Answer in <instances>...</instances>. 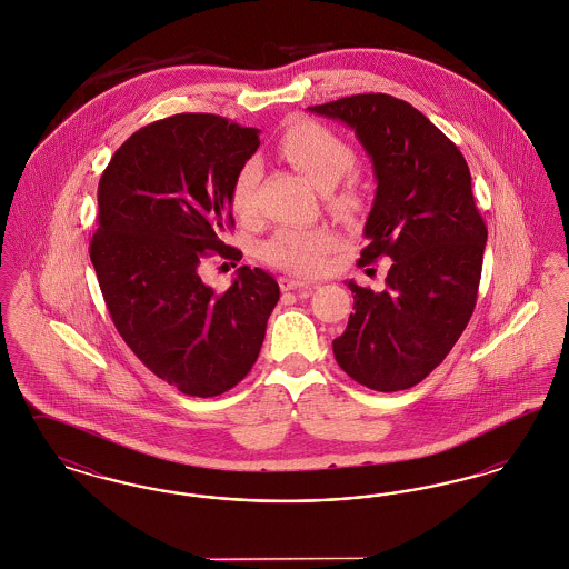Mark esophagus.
Segmentation results:
<instances>
[{
	"mask_svg": "<svg viewBox=\"0 0 569 569\" xmlns=\"http://www.w3.org/2000/svg\"><path fill=\"white\" fill-rule=\"evenodd\" d=\"M279 288L283 290V292H292V290H298V292H311V283L309 281H300V279H292V277H281L279 279Z\"/></svg>",
	"mask_w": 569,
	"mask_h": 569,
	"instance_id": "34e87169",
	"label": "esophagus"
}]
</instances>
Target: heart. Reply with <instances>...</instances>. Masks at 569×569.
Here are the masks:
<instances>
[{
  "label": "heart",
  "instance_id": "heart-1",
  "mask_svg": "<svg viewBox=\"0 0 569 569\" xmlns=\"http://www.w3.org/2000/svg\"><path fill=\"white\" fill-rule=\"evenodd\" d=\"M277 153L298 168L320 190L335 188L356 162L352 147L316 121L288 126L274 142ZM262 177L258 160L239 166L230 186V207L234 216L249 219L256 213V190ZM332 207L343 213L358 209V193L348 186L335 191ZM337 243V234L326 226H281L262 244V258L279 271L311 277L322 272L326 256Z\"/></svg>",
  "mask_w": 569,
  "mask_h": 569
}]
</instances>
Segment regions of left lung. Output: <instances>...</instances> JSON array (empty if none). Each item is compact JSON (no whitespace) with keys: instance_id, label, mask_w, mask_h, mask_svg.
<instances>
[{"instance_id":"left-lung-1","label":"left lung","mask_w":569,"mask_h":569,"mask_svg":"<svg viewBox=\"0 0 569 569\" xmlns=\"http://www.w3.org/2000/svg\"><path fill=\"white\" fill-rule=\"evenodd\" d=\"M309 110L348 123L373 162L378 191L358 264L392 260L386 290L348 283L353 313L332 352L358 383L407 390L455 348L478 300L488 232L469 166L399 98L358 93Z\"/></svg>"}]
</instances>
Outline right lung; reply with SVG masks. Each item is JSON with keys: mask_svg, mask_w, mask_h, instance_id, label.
<instances>
[{"mask_svg": "<svg viewBox=\"0 0 569 569\" xmlns=\"http://www.w3.org/2000/svg\"><path fill=\"white\" fill-rule=\"evenodd\" d=\"M260 130L207 112H181L130 136L98 186L89 244L110 320L138 360L190 397H217L251 371L279 286L241 267L226 292L204 286L209 253L234 226L230 186L260 147Z\"/></svg>", "mask_w": 569, "mask_h": 569, "instance_id": "obj_1", "label": "right lung"}]
</instances>
